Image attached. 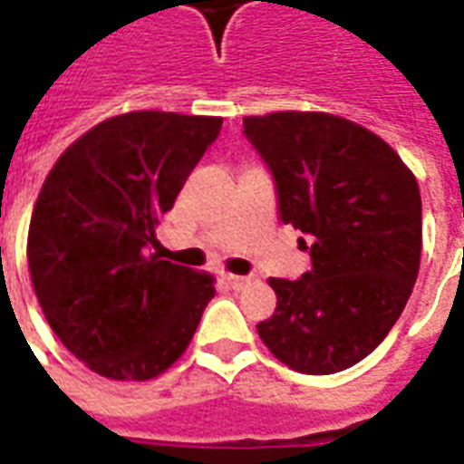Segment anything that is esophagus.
<instances>
[{"instance_id": "obj_1", "label": "esophagus", "mask_w": 464, "mask_h": 464, "mask_svg": "<svg viewBox=\"0 0 464 464\" xmlns=\"http://www.w3.org/2000/svg\"><path fill=\"white\" fill-rule=\"evenodd\" d=\"M221 279H224L226 286H228V289H233V291L243 289V286H246V284L250 282L247 276H238V275H224V276H221Z\"/></svg>"}]
</instances>
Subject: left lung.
I'll use <instances>...</instances> for the list:
<instances>
[{
  "label": "left lung",
  "instance_id": "left-lung-1",
  "mask_svg": "<svg viewBox=\"0 0 464 464\" xmlns=\"http://www.w3.org/2000/svg\"><path fill=\"white\" fill-rule=\"evenodd\" d=\"M275 178L284 224L304 233L313 267L269 279L276 310L257 324L276 359L330 375L359 363L402 315L421 257L417 178L378 134L330 112L243 120Z\"/></svg>",
  "mask_w": 464,
  "mask_h": 464
}]
</instances>
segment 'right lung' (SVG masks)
<instances>
[{
  "label": "right lung",
  "mask_w": 464,
  "mask_h": 464,
  "mask_svg": "<svg viewBox=\"0 0 464 464\" xmlns=\"http://www.w3.org/2000/svg\"><path fill=\"white\" fill-rule=\"evenodd\" d=\"M221 122L125 112L79 137L43 182L28 228L33 289L62 344L98 375L163 373L214 298V276L151 247Z\"/></svg>",
  "instance_id": "add662e5"
}]
</instances>
